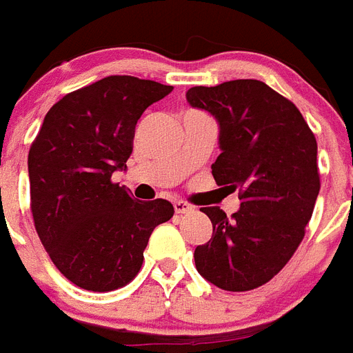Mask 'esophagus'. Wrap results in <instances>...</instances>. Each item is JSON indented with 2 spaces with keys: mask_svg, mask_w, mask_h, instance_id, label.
<instances>
[{
  "mask_svg": "<svg viewBox=\"0 0 353 353\" xmlns=\"http://www.w3.org/2000/svg\"><path fill=\"white\" fill-rule=\"evenodd\" d=\"M174 210H176V214L183 216V214H190L194 210V206L186 205L185 201H174Z\"/></svg>",
  "mask_w": 353,
  "mask_h": 353,
  "instance_id": "obj_1",
  "label": "esophagus"
}]
</instances>
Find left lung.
Instances as JSON below:
<instances>
[{"instance_id":"1","label":"left lung","mask_w":353,"mask_h":353,"mask_svg":"<svg viewBox=\"0 0 353 353\" xmlns=\"http://www.w3.org/2000/svg\"><path fill=\"white\" fill-rule=\"evenodd\" d=\"M186 101L216 117L221 154L212 176L241 199L232 217L219 206L201 208L214 230L194 252L196 268L223 290H254L305 237L321 188L316 137L294 103L257 79L192 87Z\"/></svg>"}]
</instances>
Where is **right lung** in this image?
Returning a JSON list of instances; mask_svg holds the SVG:
<instances>
[{
    "label": "right lung",
    "instance_id": "add662e5",
    "mask_svg": "<svg viewBox=\"0 0 353 353\" xmlns=\"http://www.w3.org/2000/svg\"><path fill=\"white\" fill-rule=\"evenodd\" d=\"M170 85L108 76L59 99L28 152L30 208L45 250L68 281L92 292L137 276L167 199L136 201L112 174L127 170L137 119Z\"/></svg>",
    "mask_w": 353,
    "mask_h": 353
}]
</instances>
